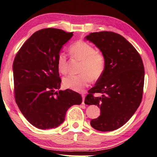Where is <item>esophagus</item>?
I'll return each instance as SVG.
<instances>
[{
	"label": "esophagus",
	"instance_id": "34e87169",
	"mask_svg": "<svg viewBox=\"0 0 157 157\" xmlns=\"http://www.w3.org/2000/svg\"><path fill=\"white\" fill-rule=\"evenodd\" d=\"M82 104H85V95H84V94L82 95Z\"/></svg>",
	"mask_w": 157,
	"mask_h": 157
}]
</instances>
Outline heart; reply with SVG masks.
Wrapping results in <instances>:
<instances>
[{
	"mask_svg": "<svg viewBox=\"0 0 157 157\" xmlns=\"http://www.w3.org/2000/svg\"><path fill=\"white\" fill-rule=\"evenodd\" d=\"M70 53L82 61L80 75H70L63 80L65 87L75 91H82L88 86L92 79H97L101 75L105 67V59L101 53L95 52L90 44L82 40L76 41L69 48ZM57 67L59 72L66 74L67 68L66 57L59 53L57 58Z\"/></svg>",
	"mask_w": 157,
	"mask_h": 157,
	"instance_id": "obj_1",
	"label": "heart"
}]
</instances>
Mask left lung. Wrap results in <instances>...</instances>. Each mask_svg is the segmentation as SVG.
Wrapping results in <instances>:
<instances>
[{"label":"left lung","instance_id":"obj_1","mask_svg":"<svg viewBox=\"0 0 157 157\" xmlns=\"http://www.w3.org/2000/svg\"><path fill=\"white\" fill-rule=\"evenodd\" d=\"M85 38L100 50L105 59L103 73L85 100V104L100 109V116L90 124L100 132H111L125 124L141 103L144 67L137 50L119 34L102 31ZM95 92L102 96L94 97Z\"/></svg>","mask_w":157,"mask_h":157}]
</instances>
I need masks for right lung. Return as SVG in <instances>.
Segmentation results:
<instances>
[{"label": "right lung", "mask_w": 157, "mask_h": 157, "mask_svg": "<svg viewBox=\"0 0 157 157\" xmlns=\"http://www.w3.org/2000/svg\"><path fill=\"white\" fill-rule=\"evenodd\" d=\"M72 33L46 28L34 33L16 55L13 64L15 98L22 114L40 129L56 128L64 121L68 108L80 105L78 93L60 89L57 58Z\"/></svg>", "instance_id": "add662e5"}]
</instances>
